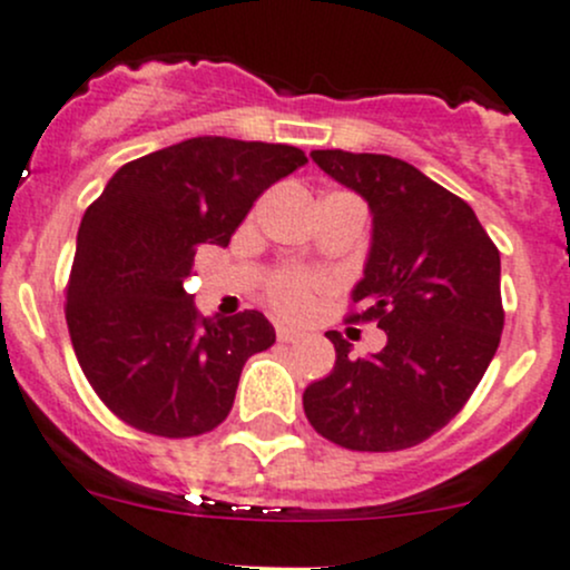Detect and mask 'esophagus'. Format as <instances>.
<instances>
[{
  "instance_id": "obj_1",
  "label": "esophagus",
  "mask_w": 570,
  "mask_h": 570,
  "mask_svg": "<svg viewBox=\"0 0 570 570\" xmlns=\"http://www.w3.org/2000/svg\"><path fill=\"white\" fill-rule=\"evenodd\" d=\"M275 335H278L281 344H295V341L303 338V331H297V327H289V325H278L275 327Z\"/></svg>"
}]
</instances>
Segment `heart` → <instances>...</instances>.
I'll return each mask as SVG.
<instances>
[{
    "instance_id": "heart-1",
    "label": "heart",
    "mask_w": 570,
    "mask_h": 570,
    "mask_svg": "<svg viewBox=\"0 0 570 570\" xmlns=\"http://www.w3.org/2000/svg\"><path fill=\"white\" fill-rule=\"evenodd\" d=\"M331 289V281L325 275L305 273L297 267L275 269L267 278V301L278 314L284 316H305L314 308L316 297Z\"/></svg>"
}]
</instances>
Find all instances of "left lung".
<instances>
[{
  "label": "left lung",
  "mask_w": 570,
  "mask_h": 570,
  "mask_svg": "<svg viewBox=\"0 0 570 570\" xmlns=\"http://www.w3.org/2000/svg\"><path fill=\"white\" fill-rule=\"evenodd\" d=\"M311 158L374 215L346 322H376L387 344L355 361L350 341L327 333L335 365L305 387V417L350 451L421 445L459 415L500 346V250L464 199L406 160L344 149Z\"/></svg>",
  "instance_id": "left-lung-1"
}]
</instances>
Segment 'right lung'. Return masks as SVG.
<instances>
[{
  "label": "right lung",
  "instance_id": "1",
  "mask_svg": "<svg viewBox=\"0 0 570 570\" xmlns=\"http://www.w3.org/2000/svg\"><path fill=\"white\" fill-rule=\"evenodd\" d=\"M305 160L289 144L199 136L125 164L87 207L65 320L119 421L169 440L226 421L245 361L275 331L259 311L202 316L185 284L196 250L229 245L254 202Z\"/></svg>",
  "mask_w": 570,
  "mask_h": 570
}]
</instances>
